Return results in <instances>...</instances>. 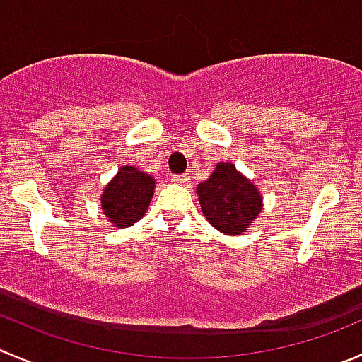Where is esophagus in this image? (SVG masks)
Returning <instances> with one entry per match:
<instances>
[{"mask_svg":"<svg viewBox=\"0 0 362 362\" xmlns=\"http://www.w3.org/2000/svg\"><path fill=\"white\" fill-rule=\"evenodd\" d=\"M171 180L175 182V184H185V182L189 180L187 178V175H173V177H171Z\"/></svg>","mask_w":362,"mask_h":362,"instance_id":"esophagus-1","label":"esophagus"}]
</instances>
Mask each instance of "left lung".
I'll return each instance as SVG.
<instances>
[{
  "mask_svg": "<svg viewBox=\"0 0 362 362\" xmlns=\"http://www.w3.org/2000/svg\"><path fill=\"white\" fill-rule=\"evenodd\" d=\"M205 219L224 235H242L263 209V196L233 163H219L196 187Z\"/></svg>",
  "mask_w": 362,
  "mask_h": 362,
  "instance_id": "1",
  "label": "left lung"
}]
</instances>
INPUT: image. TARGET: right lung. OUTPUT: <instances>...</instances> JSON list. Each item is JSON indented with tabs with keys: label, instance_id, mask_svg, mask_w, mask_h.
Returning a JSON list of instances; mask_svg holds the SVG:
<instances>
[{
	"label": "right lung",
	"instance_id": "1",
	"mask_svg": "<svg viewBox=\"0 0 362 362\" xmlns=\"http://www.w3.org/2000/svg\"><path fill=\"white\" fill-rule=\"evenodd\" d=\"M156 191L153 175L124 164L100 194V209L115 228H129L148 210Z\"/></svg>",
	"mask_w": 362,
	"mask_h": 362
}]
</instances>
